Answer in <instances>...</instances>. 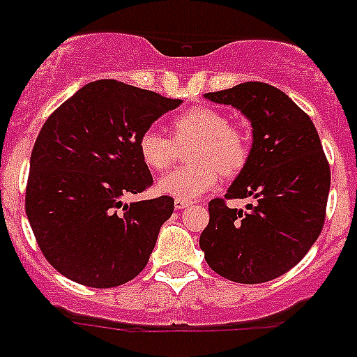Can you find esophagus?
<instances>
[{
    "label": "esophagus",
    "mask_w": 357,
    "mask_h": 357,
    "mask_svg": "<svg viewBox=\"0 0 357 357\" xmlns=\"http://www.w3.org/2000/svg\"><path fill=\"white\" fill-rule=\"evenodd\" d=\"M188 205H190V202H188V199H179V197H176V199H174V206H176V211L187 208Z\"/></svg>",
    "instance_id": "obj_1"
}]
</instances>
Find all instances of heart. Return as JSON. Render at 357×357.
Listing matches in <instances>:
<instances>
[{"instance_id": "heart-1", "label": "heart", "mask_w": 357, "mask_h": 357, "mask_svg": "<svg viewBox=\"0 0 357 357\" xmlns=\"http://www.w3.org/2000/svg\"><path fill=\"white\" fill-rule=\"evenodd\" d=\"M172 139L178 145L194 142L187 154L190 167L172 170L158 181V190L179 199H194L218 185V178H234L250 155V139L243 128L229 121L227 114L212 107H194L172 119ZM174 143L154 128L137 137V152L152 170L169 169Z\"/></svg>"}]
</instances>
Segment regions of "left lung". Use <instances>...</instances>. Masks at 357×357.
Segmentation results:
<instances>
[{
    "label": "left lung",
    "mask_w": 357,
    "mask_h": 357,
    "mask_svg": "<svg viewBox=\"0 0 357 357\" xmlns=\"http://www.w3.org/2000/svg\"><path fill=\"white\" fill-rule=\"evenodd\" d=\"M206 100L250 119L252 149L225 199L252 197L245 211L208 203L199 247L212 271L236 283L275 280L303 259L325 223L331 167L312 119L285 92L247 82Z\"/></svg>",
    "instance_id": "8db88e82"
}]
</instances>
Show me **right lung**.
Listing matches in <instances>:
<instances>
[{
  "label": "right lung",
  "instance_id": "1",
  "mask_svg": "<svg viewBox=\"0 0 357 357\" xmlns=\"http://www.w3.org/2000/svg\"><path fill=\"white\" fill-rule=\"evenodd\" d=\"M152 91L100 79L54 110L31 154L25 211L47 261L68 280L110 289L149 263L174 199L130 205L123 196L152 185L137 137L179 107Z\"/></svg>",
  "mask_w": 357,
  "mask_h": 357
}]
</instances>
